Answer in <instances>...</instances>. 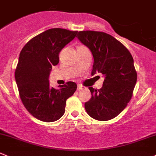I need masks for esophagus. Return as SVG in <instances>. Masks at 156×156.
I'll use <instances>...</instances> for the list:
<instances>
[{
	"label": "esophagus",
	"instance_id": "esophagus-1",
	"mask_svg": "<svg viewBox=\"0 0 156 156\" xmlns=\"http://www.w3.org/2000/svg\"><path fill=\"white\" fill-rule=\"evenodd\" d=\"M83 89H84V87H83V86H81V85H80V84H78V87H77V90H78V91H80V90H83Z\"/></svg>",
	"mask_w": 156,
	"mask_h": 156
}]
</instances>
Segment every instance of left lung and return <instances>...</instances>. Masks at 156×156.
Returning a JSON list of instances; mask_svg holds the SVG:
<instances>
[{
    "label": "left lung",
    "instance_id": "1",
    "mask_svg": "<svg viewBox=\"0 0 156 156\" xmlns=\"http://www.w3.org/2000/svg\"><path fill=\"white\" fill-rule=\"evenodd\" d=\"M78 35L93 55L91 75L98 72L104 77L100 90L88 87L91 98L84 107L92 118L110 120L124 110L132 98L137 80L133 58L120 42L107 33L86 30Z\"/></svg>",
    "mask_w": 156,
    "mask_h": 156
}]
</instances>
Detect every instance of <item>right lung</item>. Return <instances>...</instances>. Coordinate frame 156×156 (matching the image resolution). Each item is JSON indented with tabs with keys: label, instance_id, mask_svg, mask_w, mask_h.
<instances>
[{
	"label": "right lung",
	"instance_id": "right-lung-1",
	"mask_svg": "<svg viewBox=\"0 0 156 156\" xmlns=\"http://www.w3.org/2000/svg\"><path fill=\"white\" fill-rule=\"evenodd\" d=\"M78 31L53 28L30 40L20 53L15 80L20 97L29 113L43 122L56 121L63 116L66 100L77 84L69 81L55 89L49 86V74L58 64V54Z\"/></svg>",
	"mask_w": 156,
	"mask_h": 156
}]
</instances>
